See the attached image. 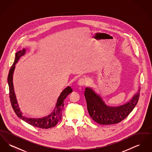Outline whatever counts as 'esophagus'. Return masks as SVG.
<instances>
[{"instance_id": "obj_1", "label": "esophagus", "mask_w": 152, "mask_h": 152, "mask_svg": "<svg viewBox=\"0 0 152 152\" xmlns=\"http://www.w3.org/2000/svg\"><path fill=\"white\" fill-rule=\"evenodd\" d=\"M87 84V81L84 78H81V79H80L77 82V84L80 86H83L84 85H86Z\"/></svg>"}]
</instances>
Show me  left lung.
Listing matches in <instances>:
<instances>
[{"label":"left lung","mask_w":152,"mask_h":152,"mask_svg":"<svg viewBox=\"0 0 152 152\" xmlns=\"http://www.w3.org/2000/svg\"><path fill=\"white\" fill-rule=\"evenodd\" d=\"M139 94L137 93L135 94L125 105L117 107H110L105 105L101 97L96 94L92 89L87 88L84 93L89 115L95 122L101 125L114 124L123 121L130 114L137 104Z\"/></svg>","instance_id":"left-lung-1"}]
</instances>
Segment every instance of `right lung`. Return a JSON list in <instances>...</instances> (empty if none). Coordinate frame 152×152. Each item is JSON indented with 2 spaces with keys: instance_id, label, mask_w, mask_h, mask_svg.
Instances as JSON below:
<instances>
[{
  "instance_id": "1",
  "label": "right lung",
  "mask_w": 152,
  "mask_h": 152,
  "mask_svg": "<svg viewBox=\"0 0 152 152\" xmlns=\"http://www.w3.org/2000/svg\"><path fill=\"white\" fill-rule=\"evenodd\" d=\"M26 53V50L23 49L22 51H19L16 53L14 63L12 65L9 71L8 75V83L9 86V94L10 99L12 107L14 110L16 115L23 121L31 125L32 126L42 129H48L52 127L55 126L58 121H60L62 115V110L64 106V100L66 96L72 92V89L70 87H66L61 92L58 98V101L56 105V107L50 115L42 118L34 119L26 118L22 115V113L18 107V104L16 100V98L15 94L14 86L12 83L13 73L14 71L15 64L17 63L20 57L23 56Z\"/></svg>"
}]
</instances>
